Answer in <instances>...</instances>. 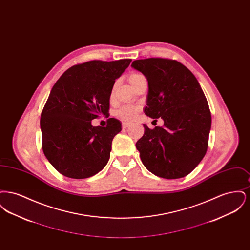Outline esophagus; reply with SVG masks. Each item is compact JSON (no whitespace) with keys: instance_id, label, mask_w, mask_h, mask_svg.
I'll return each instance as SVG.
<instances>
[{"instance_id":"1","label":"esophagus","mask_w":250,"mask_h":250,"mask_svg":"<svg viewBox=\"0 0 250 250\" xmlns=\"http://www.w3.org/2000/svg\"><path fill=\"white\" fill-rule=\"evenodd\" d=\"M130 125V123H128V122H123V123H122L123 128H126V127H128Z\"/></svg>"}]
</instances>
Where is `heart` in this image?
Listing matches in <instances>:
<instances>
[{"mask_svg": "<svg viewBox=\"0 0 250 250\" xmlns=\"http://www.w3.org/2000/svg\"><path fill=\"white\" fill-rule=\"evenodd\" d=\"M143 78L144 77L141 74L132 73L129 75L128 80H129V83L132 85V84L137 83L138 81H140L141 79H143ZM138 111H139V107H133V106H125V107H122L120 109H118L116 114H117L118 117L122 118V119L132 120L135 118Z\"/></svg>", "mask_w": 250, "mask_h": 250, "instance_id": "1", "label": "heart"}]
</instances>
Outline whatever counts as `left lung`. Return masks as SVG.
Wrapping results in <instances>:
<instances>
[{"mask_svg":"<svg viewBox=\"0 0 250 250\" xmlns=\"http://www.w3.org/2000/svg\"><path fill=\"white\" fill-rule=\"evenodd\" d=\"M131 66L148 81L147 116L164 121L136 143L145 167L158 177L182 178L206 154L212 117L202 87L192 72L175 60H136Z\"/></svg>","mask_w":250,"mask_h":250,"instance_id":"8db88e82","label":"left lung"}]
</instances>
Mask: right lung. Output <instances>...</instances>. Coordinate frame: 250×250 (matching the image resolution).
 Returning <instances> with one entry per match:
<instances>
[{
  "instance_id": "1",
  "label": "right lung",
  "mask_w": 250,
  "mask_h": 250,
  "mask_svg": "<svg viewBox=\"0 0 250 250\" xmlns=\"http://www.w3.org/2000/svg\"><path fill=\"white\" fill-rule=\"evenodd\" d=\"M131 61L94 60L74 65L52 87L40 119L42 149L61 174L88 178L107 165L122 124L109 118L107 126H93L92 120L108 116L115 80Z\"/></svg>"
}]
</instances>
